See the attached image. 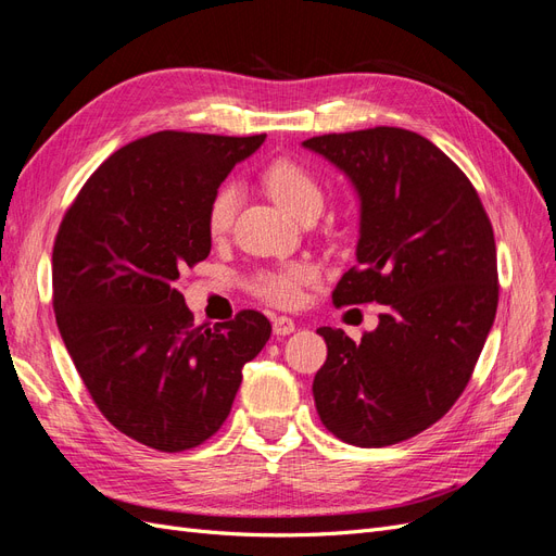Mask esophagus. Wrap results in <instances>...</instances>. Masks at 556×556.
Segmentation results:
<instances>
[{
    "mask_svg": "<svg viewBox=\"0 0 556 556\" xmlns=\"http://www.w3.org/2000/svg\"><path fill=\"white\" fill-rule=\"evenodd\" d=\"M296 327H294V319L288 317V315H278L274 317V333L276 336H288L292 333Z\"/></svg>",
    "mask_w": 556,
    "mask_h": 556,
    "instance_id": "esophagus-1",
    "label": "esophagus"
}]
</instances>
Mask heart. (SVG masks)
<instances>
[{"mask_svg": "<svg viewBox=\"0 0 556 556\" xmlns=\"http://www.w3.org/2000/svg\"><path fill=\"white\" fill-rule=\"evenodd\" d=\"M262 185L278 204L304 220L311 213H319L325 204L323 185L313 176L308 166L296 160L280 157L264 166ZM239 206V188L225 182L208 201L206 227L213 239H220L231 229L233 215ZM319 280V268L311 260H292L278 266L257 271L250 280V288L257 296L276 306H296L304 299V290Z\"/></svg>", "mask_w": 556, "mask_h": 556, "instance_id": "1", "label": "heart"}]
</instances>
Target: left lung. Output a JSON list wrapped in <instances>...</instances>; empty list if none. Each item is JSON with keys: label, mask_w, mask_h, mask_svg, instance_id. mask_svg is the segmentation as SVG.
Returning a JSON list of instances; mask_svg holds the SVG:
<instances>
[{"label": "left lung", "mask_w": 556, "mask_h": 556, "mask_svg": "<svg viewBox=\"0 0 556 556\" xmlns=\"http://www.w3.org/2000/svg\"><path fill=\"white\" fill-rule=\"evenodd\" d=\"M304 148L359 197L357 266L336 285L333 304L384 306L359 343L343 329H317L327 343L313 380L317 415L350 445L408 441L462 396L494 325L492 223L466 174L415 131L325 134Z\"/></svg>", "instance_id": "8db88e82"}]
</instances>
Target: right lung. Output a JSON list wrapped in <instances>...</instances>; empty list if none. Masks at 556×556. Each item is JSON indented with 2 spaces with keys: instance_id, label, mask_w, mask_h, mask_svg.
I'll use <instances>...</instances> for the list:
<instances>
[{
  "instance_id": "right-lung-1",
  "label": "right lung",
  "mask_w": 556,
  "mask_h": 556,
  "mask_svg": "<svg viewBox=\"0 0 556 556\" xmlns=\"http://www.w3.org/2000/svg\"><path fill=\"white\" fill-rule=\"evenodd\" d=\"M257 137L157 131L115 153L83 185L53 245V308L78 376L109 422L162 452L223 427L245 362L271 336L257 311L213 329L176 290L211 252L208 201Z\"/></svg>"
}]
</instances>
